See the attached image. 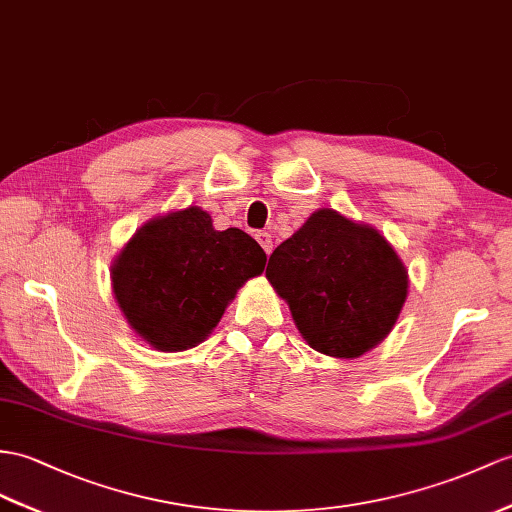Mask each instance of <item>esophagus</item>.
Returning a JSON list of instances; mask_svg holds the SVG:
<instances>
[{
    "mask_svg": "<svg viewBox=\"0 0 512 512\" xmlns=\"http://www.w3.org/2000/svg\"><path fill=\"white\" fill-rule=\"evenodd\" d=\"M256 241L260 243V247L265 249L267 256L273 252V239H271L269 232H256Z\"/></svg>",
    "mask_w": 512,
    "mask_h": 512,
    "instance_id": "esophagus-1",
    "label": "esophagus"
}]
</instances>
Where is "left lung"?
<instances>
[{
  "instance_id": "obj_1",
  "label": "left lung",
  "mask_w": 512,
  "mask_h": 512,
  "mask_svg": "<svg viewBox=\"0 0 512 512\" xmlns=\"http://www.w3.org/2000/svg\"><path fill=\"white\" fill-rule=\"evenodd\" d=\"M267 278L308 345L336 358L376 347L408 293L406 269L384 236L330 208L273 249Z\"/></svg>"
}]
</instances>
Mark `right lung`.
Returning a JSON list of instances; mask_svg holds the SVG:
<instances>
[{
	"instance_id": "add662e5",
	"label": "right lung",
	"mask_w": 512,
	"mask_h": 512,
	"mask_svg": "<svg viewBox=\"0 0 512 512\" xmlns=\"http://www.w3.org/2000/svg\"><path fill=\"white\" fill-rule=\"evenodd\" d=\"M267 256L239 228L215 230L191 206L149 221L112 265V291L130 326L162 352L204 341L236 289L263 273Z\"/></svg>"
}]
</instances>
